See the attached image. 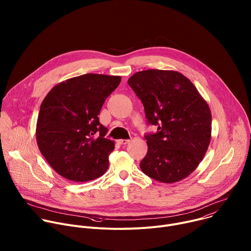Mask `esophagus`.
Returning <instances> with one entry per match:
<instances>
[{
	"instance_id": "1",
	"label": "esophagus",
	"mask_w": 251,
	"mask_h": 251,
	"mask_svg": "<svg viewBox=\"0 0 251 251\" xmlns=\"http://www.w3.org/2000/svg\"><path fill=\"white\" fill-rule=\"evenodd\" d=\"M130 142V140H127V139H120V140H118V143L120 145H126V144H128V143Z\"/></svg>"
}]
</instances>
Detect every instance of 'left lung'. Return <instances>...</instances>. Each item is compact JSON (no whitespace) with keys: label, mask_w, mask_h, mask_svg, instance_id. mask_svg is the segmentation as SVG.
I'll use <instances>...</instances> for the list:
<instances>
[{"label":"left lung","mask_w":251,"mask_h":251,"mask_svg":"<svg viewBox=\"0 0 251 251\" xmlns=\"http://www.w3.org/2000/svg\"><path fill=\"white\" fill-rule=\"evenodd\" d=\"M128 84L141 99L148 124L157 132L145 136L148 152L142 172L156 181L176 183L202 161L211 136V113L196 86L174 70L139 71Z\"/></svg>","instance_id":"obj_1"}]
</instances>
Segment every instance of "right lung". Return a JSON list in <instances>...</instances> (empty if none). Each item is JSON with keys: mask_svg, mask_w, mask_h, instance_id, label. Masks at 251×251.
I'll list each match as a JSON object with an SVG mask.
<instances>
[{"mask_svg": "<svg viewBox=\"0 0 251 251\" xmlns=\"http://www.w3.org/2000/svg\"><path fill=\"white\" fill-rule=\"evenodd\" d=\"M120 76L87 74L56 84L45 97L38 117L37 143L50 167L74 182H88L108 169L114 141L98 115Z\"/></svg>", "mask_w": 251, "mask_h": 251, "instance_id": "add662e5", "label": "right lung"}]
</instances>
